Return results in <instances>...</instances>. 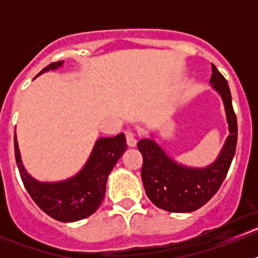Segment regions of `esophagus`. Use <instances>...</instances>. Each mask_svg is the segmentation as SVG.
<instances>
[{"instance_id":"obj_1","label":"esophagus","mask_w":258,"mask_h":258,"mask_svg":"<svg viewBox=\"0 0 258 258\" xmlns=\"http://www.w3.org/2000/svg\"><path fill=\"white\" fill-rule=\"evenodd\" d=\"M126 143L129 147H136L137 138L134 136V133H132V132H126Z\"/></svg>"}]
</instances>
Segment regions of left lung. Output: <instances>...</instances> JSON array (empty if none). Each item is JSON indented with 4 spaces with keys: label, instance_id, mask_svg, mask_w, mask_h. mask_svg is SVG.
<instances>
[{
    "label": "left lung",
    "instance_id": "8db88e82",
    "mask_svg": "<svg viewBox=\"0 0 258 258\" xmlns=\"http://www.w3.org/2000/svg\"><path fill=\"white\" fill-rule=\"evenodd\" d=\"M209 83L222 98L230 133L211 165L194 168L177 163L152 138L141 140L137 145L143 156L141 175L146 194L157 208L164 211L188 213L204 206L221 187L235 155L238 124L231 93L226 79L214 64H212Z\"/></svg>",
    "mask_w": 258,
    "mask_h": 258
}]
</instances>
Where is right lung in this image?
Masks as SVG:
<instances>
[{"instance_id":"1","label":"right lung","mask_w":258,"mask_h":258,"mask_svg":"<svg viewBox=\"0 0 258 258\" xmlns=\"http://www.w3.org/2000/svg\"><path fill=\"white\" fill-rule=\"evenodd\" d=\"M63 63V60L51 63L37 76L61 67ZM14 149L23 184L33 202L54 220L75 222L92 216L102 204L108 174L126 150V140L122 133L97 140L83 169L74 177L59 182H40L27 172L20 157L17 134L14 136Z\"/></svg>"}]
</instances>
